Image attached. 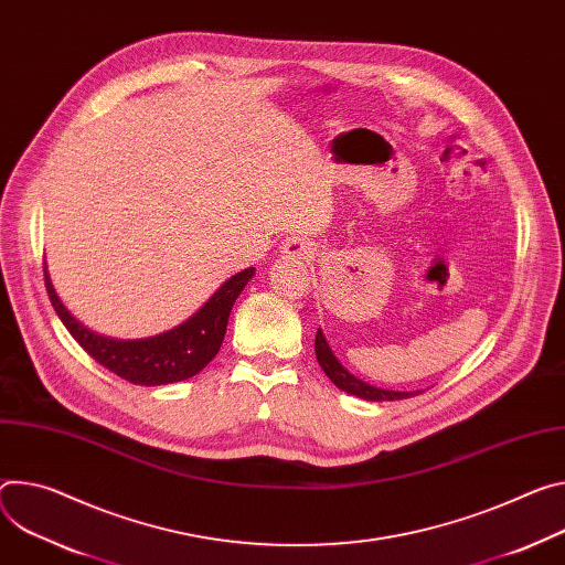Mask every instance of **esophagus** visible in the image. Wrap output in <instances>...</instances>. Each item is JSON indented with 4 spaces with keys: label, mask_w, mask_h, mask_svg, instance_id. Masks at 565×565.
I'll list each match as a JSON object with an SVG mask.
<instances>
[{
    "label": "esophagus",
    "mask_w": 565,
    "mask_h": 565,
    "mask_svg": "<svg viewBox=\"0 0 565 565\" xmlns=\"http://www.w3.org/2000/svg\"><path fill=\"white\" fill-rule=\"evenodd\" d=\"M281 254L288 256V259L301 262V259H309V256L313 254V247H311V243L306 241L303 236H288V238L281 243Z\"/></svg>",
    "instance_id": "esophagus-1"
}]
</instances>
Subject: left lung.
Wrapping results in <instances>:
<instances>
[{
    "instance_id": "1",
    "label": "left lung",
    "mask_w": 565,
    "mask_h": 565,
    "mask_svg": "<svg viewBox=\"0 0 565 565\" xmlns=\"http://www.w3.org/2000/svg\"><path fill=\"white\" fill-rule=\"evenodd\" d=\"M316 355H318V363L320 367L324 370V374L333 381L335 387H340L342 392H349L358 398H365V401H398V398H407V396H415V394H422L419 390L417 392H396V390H383V387H374L365 381H361L358 376L349 374L342 363L338 361V358L333 355L322 329H318V335H316Z\"/></svg>"
}]
</instances>
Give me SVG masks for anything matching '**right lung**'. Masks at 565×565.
I'll use <instances>...</instances> for the list:
<instances>
[{
    "label": "right lung",
    "instance_id": "add662e5",
    "mask_svg": "<svg viewBox=\"0 0 565 565\" xmlns=\"http://www.w3.org/2000/svg\"><path fill=\"white\" fill-rule=\"evenodd\" d=\"M254 268L241 270L230 277L200 309L184 320L152 338L141 340H117L89 331L83 327L61 301L49 279L44 266V286L58 318L74 335V340L94 358L98 365L115 372L117 376L135 383V385H169L178 381H186L210 365L212 358L218 353L232 306L245 284L252 279Z\"/></svg>",
    "mask_w": 565,
    "mask_h": 565
}]
</instances>
